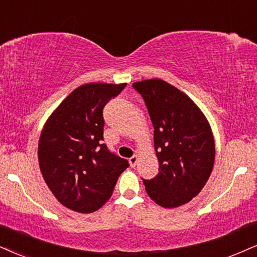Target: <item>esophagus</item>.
<instances>
[{"label":"esophagus","mask_w":257,"mask_h":257,"mask_svg":"<svg viewBox=\"0 0 257 257\" xmlns=\"http://www.w3.org/2000/svg\"><path fill=\"white\" fill-rule=\"evenodd\" d=\"M138 160H139V157L138 156H133L131 159H129V163H131V166L132 168H135V165L138 164Z\"/></svg>","instance_id":"1"}]
</instances>
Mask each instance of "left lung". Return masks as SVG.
Wrapping results in <instances>:
<instances>
[{
  "instance_id": "1",
  "label": "left lung",
  "mask_w": 257,
  "mask_h": 257,
  "mask_svg": "<svg viewBox=\"0 0 257 257\" xmlns=\"http://www.w3.org/2000/svg\"><path fill=\"white\" fill-rule=\"evenodd\" d=\"M154 128L159 172L144 179L148 196L174 208L195 197L211 176L215 148L211 126L189 97L159 79L133 83Z\"/></svg>"
}]
</instances>
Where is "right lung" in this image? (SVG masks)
<instances>
[{
  "instance_id": "1",
  "label": "right lung",
  "mask_w": 257,
  "mask_h": 257,
  "mask_svg": "<svg viewBox=\"0 0 257 257\" xmlns=\"http://www.w3.org/2000/svg\"><path fill=\"white\" fill-rule=\"evenodd\" d=\"M126 83H87L62 101L45 123L38 145L43 178L55 197L79 213L110 199L128 160L104 144L103 110Z\"/></svg>"
}]
</instances>
